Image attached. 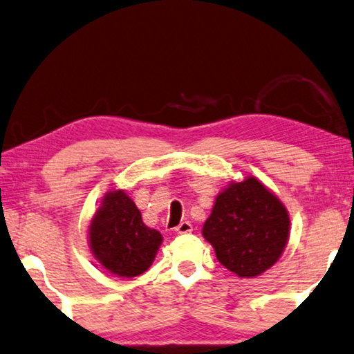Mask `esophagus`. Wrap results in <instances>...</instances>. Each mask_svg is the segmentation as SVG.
I'll return each instance as SVG.
<instances>
[{
	"instance_id": "1",
	"label": "esophagus",
	"mask_w": 354,
	"mask_h": 354,
	"mask_svg": "<svg viewBox=\"0 0 354 354\" xmlns=\"http://www.w3.org/2000/svg\"><path fill=\"white\" fill-rule=\"evenodd\" d=\"M175 231L178 234H189V232L194 231V226H192L190 221H181V223L175 227Z\"/></svg>"
}]
</instances>
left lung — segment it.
<instances>
[{
	"label": "left lung",
	"mask_w": 354,
	"mask_h": 354,
	"mask_svg": "<svg viewBox=\"0 0 354 354\" xmlns=\"http://www.w3.org/2000/svg\"><path fill=\"white\" fill-rule=\"evenodd\" d=\"M283 203L254 176L232 181L215 198L203 236L217 259L242 278L259 277L277 262L289 241Z\"/></svg>",
	"instance_id": "obj_1"
}]
</instances>
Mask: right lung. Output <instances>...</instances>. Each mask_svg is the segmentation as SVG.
I'll list each match as a JSON object with an SVG mask.
<instances>
[{"mask_svg": "<svg viewBox=\"0 0 354 354\" xmlns=\"http://www.w3.org/2000/svg\"><path fill=\"white\" fill-rule=\"evenodd\" d=\"M88 243L95 259L107 272L134 278L151 266L162 236L143 223L140 211L123 190H113L106 194L93 215Z\"/></svg>", "mask_w": 354, "mask_h": 354, "instance_id": "add662e5", "label": "right lung"}]
</instances>
